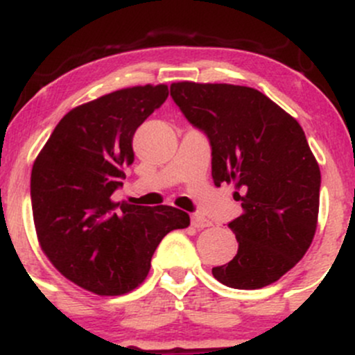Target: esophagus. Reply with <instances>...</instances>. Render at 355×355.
<instances>
[{
  "mask_svg": "<svg viewBox=\"0 0 355 355\" xmlns=\"http://www.w3.org/2000/svg\"><path fill=\"white\" fill-rule=\"evenodd\" d=\"M190 220H191V225H193L195 229H205V227H210L209 220H207L200 214H191Z\"/></svg>",
  "mask_w": 355,
  "mask_h": 355,
  "instance_id": "1",
  "label": "esophagus"
}]
</instances>
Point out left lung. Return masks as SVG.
<instances>
[{"mask_svg": "<svg viewBox=\"0 0 355 355\" xmlns=\"http://www.w3.org/2000/svg\"><path fill=\"white\" fill-rule=\"evenodd\" d=\"M180 112L209 138L215 185L235 183L242 215L229 222L237 255L211 274L232 288H262L299 262L317 229L320 170L302 126L259 89L180 81Z\"/></svg>", "mask_w": 355, "mask_h": 355, "instance_id": "1", "label": "left lung"}]
</instances>
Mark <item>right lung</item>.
Returning <instances> with one entry per match:
<instances>
[{
    "label": "right lung",
    "mask_w": 355,
    "mask_h": 355,
    "mask_svg": "<svg viewBox=\"0 0 355 355\" xmlns=\"http://www.w3.org/2000/svg\"><path fill=\"white\" fill-rule=\"evenodd\" d=\"M168 96L166 85L118 89L60 120L31 172L40 245L68 280L98 295H120L145 280L158 243L190 217L168 205L115 203L133 164L137 128Z\"/></svg>",
    "instance_id": "1"
}]
</instances>
